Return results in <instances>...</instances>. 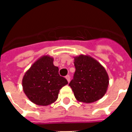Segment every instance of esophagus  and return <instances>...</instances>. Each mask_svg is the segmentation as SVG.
<instances>
[{
    "label": "esophagus",
    "mask_w": 132,
    "mask_h": 132,
    "mask_svg": "<svg viewBox=\"0 0 132 132\" xmlns=\"http://www.w3.org/2000/svg\"><path fill=\"white\" fill-rule=\"evenodd\" d=\"M65 78H66V79L67 80L68 82H70V76L69 75H67V76L65 77Z\"/></svg>",
    "instance_id": "obj_1"
}]
</instances>
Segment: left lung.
Wrapping results in <instances>:
<instances>
[{
    "mask_svg": "<svg viewBox=\"0 0 132 132\" xmlns=\"http://www.w3.org/2000/svg\"><path fill=\"white\" fill-rule=\"evenodd\" d=\"M75 67L73 79L69 84L79 102L91 103L102 98L109 85L105 68L88 55L74 57Z\"/></svg>",
    "mask_w": 132,
    "mask_h": 132,
    "instance_id": "1",
    "label": "left lung"
}]
</instances>
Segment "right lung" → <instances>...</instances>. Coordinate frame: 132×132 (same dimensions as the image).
I'll return each instance as SVG.
<instances>
[{
	"mask_svg": "<svg viewBox=\"0 0 132 132\" xmlns=\"http://www.w3.org/2000/svg\"><path fill=\"white\" fill-rule=\"evenodd\" d=\"M67 84V79L59 75V68L53 65V58L47 55L36 60L22 79L25 94L31 102L39 106L55 102L59 90Z\"/></svg>",
	"mask_w": 132,
	"mask_h": 132,
	"instance_id": "right-lung-1",
	"label": "right lung"
}]
</instances>
